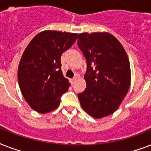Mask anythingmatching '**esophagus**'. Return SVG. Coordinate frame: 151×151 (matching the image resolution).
Here are the masks:
<instances>
[{
	"mask_svg": "<svg viewBox=\"0 0 151 151\" xmlns=\"http://www.w3.org/2000/svg\"><path fill=\"white\" fill-rule=\"evenodd\" d=\"M77 79H78V78H77V77H75V78H73V79H71V83H72V84H73V83L75 82L76 81H77Z\"/></svg>",
	"mask_w": 151,
	"mask_h": 151,
	"instance_id": "1",
	"label": "esophagus"
}]
</instances>
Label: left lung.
<instances>
[{
    "label": "left lung",
    "instance_id": "left-lung-1",
    "mask_svg": "<svg viewBox=\"0 0 151 151\" xmlns=\"http://www.w3.org/2000/svg\"><path fill=\"white\" fill-rule=\"evenodd\" d=\"M78 45L87 62L86 88L78 95L81 106L94 118L112 114L130 87L128 55L119 41L107 32L81 33Z\"/></svg>",
    "mask_w": 151,
    "mask_h": 151
}]
</instances>
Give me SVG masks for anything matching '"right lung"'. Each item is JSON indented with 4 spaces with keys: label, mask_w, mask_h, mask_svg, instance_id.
I'll list each match as a JSON object with an SVG mask.
<instances>
[{
    "label": "right lung",
    "mask_w": 151,
    "mask_h": 151,
    "mask_svg": "<svg viewBox=\"0 0 151 151\" xmlns=\"http://www.w3.org/2000/svg\"><path fill=\"white\" fill-rule=\"evenodd\" d=\"M78 34L45 30L37 34L20 59L18 81L25 100L46 114L56 109L70 84L61 70V55L73 45Z\"/></svg>",
    "instance_id": "right-lung-1"
}]
</instances>
